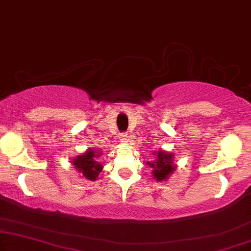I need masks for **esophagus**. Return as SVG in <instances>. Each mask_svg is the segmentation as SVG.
Wrapping results in <instances>:
<instances>
[{
  "mask_svg": "<svg viewBox=\"0 0 251 251\" xmlns=\"http://www.w3.org/2000/svg\"><path fill=\"white\" fill-rule=\"evenodd\" d=\"M128 133H121V136H120V140H121L122 143H126L128 142Z\"/></svg>",
  "mask_w": 251,
  "mask_h": 251,
  "instance_id": "esophagus-1",
  "label": "esophagus"
}]
</instances>
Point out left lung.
<instances>
[{"mask_svg":"<svg viewBox=\"0 0 251 251\" xmlns=\"http://www.w3.org/2000/svg\"><path fill=\"white\" fill-rule=\"evenodd\" d=\"M154 155L156 156V159L153 162H147L146 164L151 168H153L152 176L157 181L166 180L175 171L174 154L167 153L164 151L160 150L154 153Z\"/></svg>","mask_w":251,"mask_h":251,"instance_id":"obj_1","label":"left lung"}]
</instances>
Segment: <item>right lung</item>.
Listing matches in <instances>:
<instances>
[{"label": "right lung", "mask_w": 251, "mask_h": 251, "mask_svg": "<svg viewBox=\"0 0 251 251\" xmlns=\"http://www.w3.org/2000/svg\"><path fill=\"white\" fill-rule=\"evenodd\" d=\"M100 153L101 151H98L97 149H89L85 153L74 157L72 164L87 179L96 180L102 170L101 163L96 160L100 155Z\"/></svg>", "instance_id": "obj_1"}]
</instances>
